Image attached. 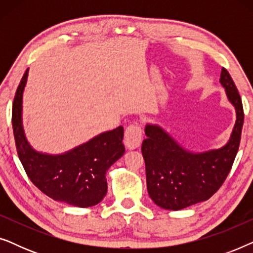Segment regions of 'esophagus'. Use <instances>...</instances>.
<instances>
[{"instance_id": "esophagus-1", "label": "esophagus", "mask_w": 253, "mask_h": 253, "mask_svg": "<svg viewBox=\"0 0 253 253\" xmlns=\"http://www.w3.org/2000/svg\"><path fill=\"white\" fill-rule=\"evenodd\" d=\"M141 140H143V132L139 126L131 124L126 127V133H124V145L127 150H134L139 147Z\"/></svg>"}]
</instances>
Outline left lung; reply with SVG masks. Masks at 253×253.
<instances>
[{"label":"left lung","instance_id":"8db88e82","mask_svg":"<svg viewBox=\"0 0 253 253\" xmlns=\"http://www.w3.org/2000/svg\"><path fill=\"white\" fill-rule=\"evenodd\" d=\"M220 84L236 112L229 140L222 147L191 152L158 124L145 126L141 153L146 167L147 191L161 209L179 211L210 199L229 174L240 147L244 122L243 105L229 72L222 68Z\"/></svg>","mask_w":253,"mask_h":253}]
</instances>
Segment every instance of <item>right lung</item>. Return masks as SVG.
Masks as SVG:
<instances>
[{
  "label": "right lung",
  "instance_id": "1",
  "mask_svg": "<svg viewBox=\"0 0 253 253\" xmlns=\"http://www.w3.org/2000/svg\"><path fill=\"white\" fill-rule=\"evenodd\" d=\"M29 69L17 88L12 105V129L17 153L27 176L44 195L77 207L99 204L107 193L106 172L126 152L122 126L106 131L61 154L36 151L23 126V93Z\"/></svg>",
  "mask_w": 253,
  "mask_h": 253
}]
</instances>
